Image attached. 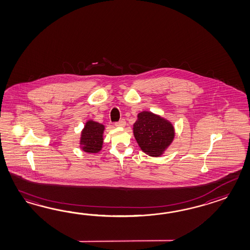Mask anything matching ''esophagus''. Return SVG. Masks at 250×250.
<instances>
[{"mask_svg":"<svg viewBox=\"0 0 250 250\" xmlns=\"http://www.w3.org/2000/svg\"><path fill=\"white\" fill-rule=\"evenodd\" d=\"M115 126L116 127H119V128H123V127H125L126 126V122H125V120H121L120 122H116L115 123Z\"/></svg>","mask_w":250,"mask_h":250,"instance_id":"34e87169","label":"esophagus"}]
</instances>
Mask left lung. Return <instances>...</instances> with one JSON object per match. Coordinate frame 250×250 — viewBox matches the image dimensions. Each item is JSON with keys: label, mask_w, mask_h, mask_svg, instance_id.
Returning <instances> with one entry per match:
<instances>
[{"label": "left lung", "mask_w": 250, "mask_h": 250, "mask_svg": "<svg viewBox=\"0 0 250 250\" xmlns=\"http://www.w3.org/2000/svg\"><path fill=\"white\" fill-rule=\"evenodd\" d=\"M133 134L140 149L150 157H160L174 141V128L168 120L143 110L133 124Z\"/></svg>", "instance_id": "8db88e82"}]
</instances>
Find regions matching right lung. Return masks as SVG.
<instances>
[{
    "label": "right lung",
    "instance_id": "add662e5",
    "mask_svg": "<svg viewBox=\"0 0 250 250\" xmlns=\"http://www.w3.org/2000/svg\"><path fill=\"white\" fill-rule=\"evenodd\" d=\"M105 126L102 123L88 120L82 129L80 148L86 153H99L104 145Z\"/></svg>",
    "mask_w": 250,
    "mask_h": 250
}]
</instances>
